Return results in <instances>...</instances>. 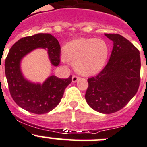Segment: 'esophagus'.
Returning <instances> with one entry per match:
<instances>
[{
  "instance_id": "34e87169",
  "label": "esophagus",
  "mask_w": 147,
  "mask_h": 147,
  "mask_svg": "<svg viewBox=\"0 0 147 147\" xmlns=\"http://www.w3.org/2000/svg\"><path fill=\"white\" fill-rule=\"evenodd\" d=\"M78 79H79V77H78V76H72V82H73V83L76 82V81H77Z\"/></svg>"
}]
</instances>
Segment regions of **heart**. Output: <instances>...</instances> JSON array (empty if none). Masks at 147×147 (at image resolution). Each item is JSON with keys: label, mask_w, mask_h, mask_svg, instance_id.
I'll list each match as a JSON object with an SVG mask.
<instances>
[{"label": "heart", "mask_w": 147, "mask_h": 147, "mask_svg": "<svg viewBox=\"0 0 147 147\" xmlns=\"http://www.w3.org/2000/svg\"><path fill=\"white\" fill-rule=\"evenodd\" d=\"M109 49L102 39L81 38L68 42L63 48V56L76 71L83 76H92L103 69Z\"/></svg>", "instance_id": "heart-1"}]
</instances>
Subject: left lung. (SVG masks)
Wrapping results in <instances>:
<instances>
[{
	"label": "left lung",
	"instance_id": "left-lung-1",
	"mask_svg": "<svg viewBox=\"0 0 147 147\" xmlns=\"http://www.w3.org/2000/svg\"><path fill=\"white\" fill-rule=\"evenodd\" d=\"M105 35L113 42L111 55L104 69L87 79L85 98L95 111L112 113L124 108L138 90L140 57L138 49L121 35Z\"/></svg>",
	"mask_w": 147,
	"mask_h": 147
}]
</instances>
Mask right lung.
I'll return each instance as SVG.
<instances>
[{
  "label": "right lung",
  "mask_w": 147,
  "mask_h": 147,
  "mask_svg": "<svg viewBox=\"0 0 147 147\" xmlns=\"http://www.w3.org/2000/svg\"><path fill=\"white\" fill-rule=\"evenodd\" d=\"M38 48L48 49L52 65L60 63V45L57 39L49 34H38L20 39L12 46L5 60V74L9 90L15 102L31 113H48L60 103L64 90L71 82L68 78L49 77L42 84H34L24 78L21 71L22 59Z\"/></svg>",
  "instance_id": "right-lung-1"
}]
</instances>
